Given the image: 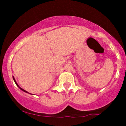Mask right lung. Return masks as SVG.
<instances>
[{"mask_svg":"<svg viewBox=\"0 0 126 126\" xmlns=\"http://www.w3.org/2000/svg\"><path fill=\"white\" fill-rule=\"evenodd\" d=\"M13 79H14V82H15V83H16V85H17V86H18V87L19 88V89H21V90H22V91H24V92H26V93H28V94H30V93H29V92H27V91H26L25 90H24V89H22V88H21V87H20V86H19V85H18V83H17V82H16V80H15V78H14V76H13ZM30 94L32 95V94Z\"/></svg>","mask_w":126,"mask_h":126,"instance_id":"right-lung-1","label":"right lung"}]
</instances>
